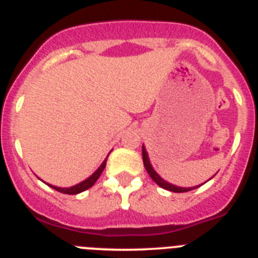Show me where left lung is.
<instances>
[{"instance_id": "obj_1", "label": "left lung", "mask_w": 258, "mask_h": 258, "mask_svg": "<svg viewBox=\"0 0 258 258\" xmlns=\"http://www.w3.org/2000/svg\"><path fill=\"white\" fill-rule=\"evenodd\" d=\"M142 157H143V165H145L146 170L147 173L150 174L154 182H156L161 188L164 190H168V191H172V192H187V191L194 190V188L199 187V186H194V187H179V186H175V184L170 183V182L165 181L164 178H161L160 174L154 169V166H152L151 161H150V157H149V152L146 150L145 145H142ZM202 186V184H200Z\"/></svg>"}]
</instances>
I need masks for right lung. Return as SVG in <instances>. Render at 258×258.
Returning <instances> with one entry per match:
<instances>
[{"instance_id":"add662e5","label":"right lung","mask_w":258,"mask_h":258,"mask_svg":"<svg viewBox=\"0 0 258 258\" xmlns=\"http://www.w3.org/2000/svg\"><path fill=\"white\" fill-rule=\"evenodd\" d=\"M108 157V156H107ZM107 157L103 160V163L99 165V168H98L97 170H95L94 173H93L92 175H89L88 178L84 179V181H81L80 183L77 184H74V186H71V187H58V186H54V184H50V183H46L47 186H50L51 188H54V190L59 191V192L61 194H68V195H76V194H80L83 192V191L88 190V188H90L93 186V184L97 182V179L101 177L102 172H103V169L106 168V163H107Z\"/></svg>"}]
</instances>
